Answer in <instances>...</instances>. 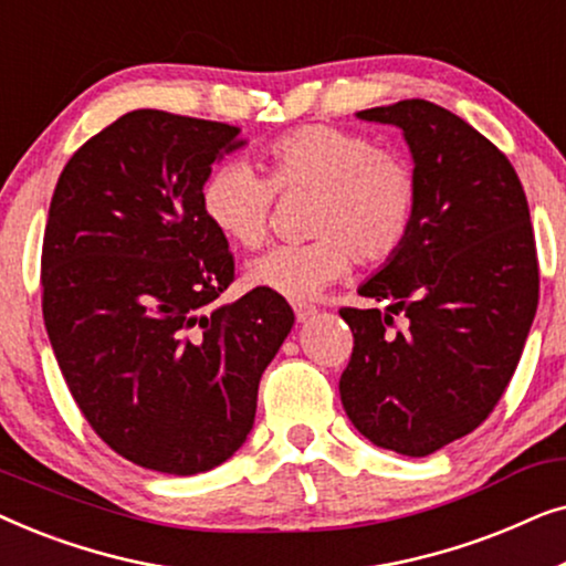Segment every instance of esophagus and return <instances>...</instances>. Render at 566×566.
<instances>
[{
    "label": "esophagus",
    "mask_w": 566,
    "mask_h": 566,
    "mask_svg": "<svg viewBox=\"0 0 566 566\" xmlns=\"http://www.w3.org/2000/svg\"><path fill=\"white\" fill-rule=\"evenodd\" d=\"M293 312H296L298 322H308L316 314V308L312 304H306V301H293Z\"/></svg>",
    "instance_id": "34e87169"
}]
</instances>
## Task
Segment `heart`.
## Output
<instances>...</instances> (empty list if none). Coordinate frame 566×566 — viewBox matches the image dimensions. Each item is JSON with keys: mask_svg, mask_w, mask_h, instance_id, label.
Returning <instances> with one entry per match:
<instances>
[{"mask_svg": "<svg viewBox=\"0 0 566 566\" xmlns=\"http://www.w3.org/2000/svg\"><path fill=\"white\" fill-rule=\"evenodd\" d=\"M268 175L223 161L200 188L206 221L242 250L268 239L273 190L314 192L304 244H277L244 270L250 289L306 301L339 281L353 260L374 265L405 244L415 221L417 180L399 154L360 130L304 126L270 144Z\"/></svg>", "mask_w": 566, "mask_h": 566, "instance_id": "b5f03b06", "label": "heart"}]
</instances>
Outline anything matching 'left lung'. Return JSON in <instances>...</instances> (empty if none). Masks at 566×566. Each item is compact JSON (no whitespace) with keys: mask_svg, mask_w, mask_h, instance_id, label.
<instances>
[{"mask_svg":"<svg viewBox=\"0 0 566 566\" xmlns=\"http://www.w3.org/2000/svg\"><path fill=\"white\" fill-rule=\"evenodd\" d=\"M355 118L401 130L417 208L405 244L358 289L384 312H339L355 337L339 399L363 438L422 459L476 430L521 360L538 306L528 200L505 154L446 107L399 99Z\"/></svg>","mask_w":566,"mask_h":566,"instance_id":"left-lung-1","label":"left lung"}]
</instances>
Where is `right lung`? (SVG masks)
<instances>
[{
  "instance_id": "obj_1",
  "label": "right lung",
  "mask_w": 566,
  "mask_h": 566,
  "mask_svg": "<svg viewBox=\"0 0 566 566\" xmlns=\"http://www.w3.org/2000/svg\"><path fill=\"white\" fill-rule=\"evenodd\" d=\"M239 128L134 111L61 172L43 237V319L99 438L138 467L190 476L250 436L262 370L293 327L289 301L234 281L229 242L200 211Z\"/></svg>"
}]
</instances>
